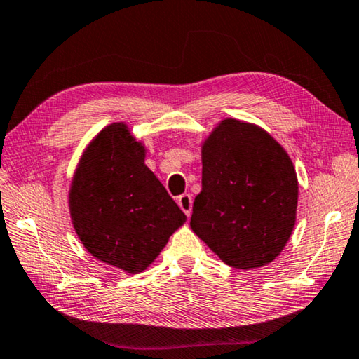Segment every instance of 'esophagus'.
Segmentation results:
<instances>
[{
  "mask_svg": "<svg viewBox=\"0 0 359 359\" xmlns=\"http://www.w3.org/2000/svg\"><path fill=\"white\" fill-rule=\"evenodd\" d=\"M177 204H179L180 209L184 210L187 215L191 214V204H193V201H191V196L189 195V193H184V195H180L177 198Z\"/></svg>",
  "mask_w": 359,
  "mask_h": 359,
  "instance_id": "1",
  "label": "esophagus"
}]
</instances>
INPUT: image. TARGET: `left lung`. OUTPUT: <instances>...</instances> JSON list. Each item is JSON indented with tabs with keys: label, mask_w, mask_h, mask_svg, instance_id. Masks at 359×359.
<instances>
[{
	"label": "left lung",
	"mask_w": 359,
	"mask_h": 359,
	"mask_svg": "<svg viewBox=\"0 0 359 359\" xmlns=\"http://www.w3.org/2000/svg\"><path fill=\"white\" fill-rule=\"evenodd\" d=\"M201 155L191 230L226 265L270 264L295 225L299 184L291 158L264 129L233 118L212 130Z\"/></svg>",
	"instance_id": "1"
}]
</instances>
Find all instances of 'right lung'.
Masks as SVG:
<instances>
[{"label": "right lung", "instance_id": "obj_1", "mask_svg": "<svg viewBox=\"0 0 359 359\" xmlns=\"http://www.w3.org/2000/svg\"><path fill=\"white\" fill-rule=\"evenodd\" d=\"M144 161L145 147L126 124L113 123L83 153L68 195L73 226L88 252L133 275L158 257L187 220Z\"/></svg>", "mask_w": 359, "mask_h": 359}]
</instances>
